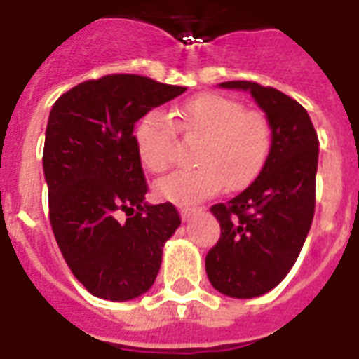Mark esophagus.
<instances>
[{
  "label": "esophagus",
  "instance_id": "esophagus-1",
  "mask_svg": "<svg viewBox=\"0 0 359 359\" xmlns=\"http://www.w3.org/2000/svg\"><path fill=\"white\" fill-rule=\"evenodd\" d=\"M202 208H194V205H183V208H180V215H182L183 220H187L189 217L193 213H196V211H200Z\"/></svg>",
  "mask_w": 359,
  "mask_h": 359
}]
</instances>
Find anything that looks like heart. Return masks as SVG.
Segmentation results:
<instances>
[{
	"instance_id": "obj_1",
	"label": "heart",
	"mask_w": 359,
	"mask_h": 359,
	"mask_svg": "<svg viewBox=\"0 0 359 359\" xmlns=\"http://www.w3.org/2000/svg\"><path fill=\"white\" fill-rule=\"evenodd\" d=\"M176 122L150 111L135 126V144L146 170L163 174L177 151V130L191 142L196 168L182 170L157 183V196L177 205L200 202L226 187L250 185L263 170L272 146L271 122L261 111L245 109L233 98L208 93L176 109Z\"/></svg>"
}]
</instances>
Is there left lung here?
I'll return each instance as SVG.
<instances>
[{"mask_svg":"<svg viewBox=\"0 0 359 359\" xmlns=\"http://www.w3.org/2000/svg\"><path fill=\"white\" fill-rule=\"evenodd\" d=\"M256 100L272 128V146L250 187L215 203L220 237L205 256L211 285L233 298L265 294L293 269L313 222L319 137L308 111L287 94L254 81H226Z\"/></svg>","mask_w":359,"mask_h":359,"instance_id":"obj_1","label":"left lung"}]
</instances>
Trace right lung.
I'll return each instance as SVG.
<instances>
[{"instance_id":"1","label":"right lung","mask_w":359,"mask_h":359,"mask_svg":"<svg viewBox=\"0 0 359 359\" xmlns=\"http://www.w3.org/2000/svg\"><path fill=\"white\" fill-rule=\"evenodd\" d=\"M187 90L137 74L88 79L53 103L42 165L50 222L66 265L88 293L113 302L146 293L182 217L146 205L135 122ZM120 212L128 219L120 221Z\"/></svg>"}]
</instances>
